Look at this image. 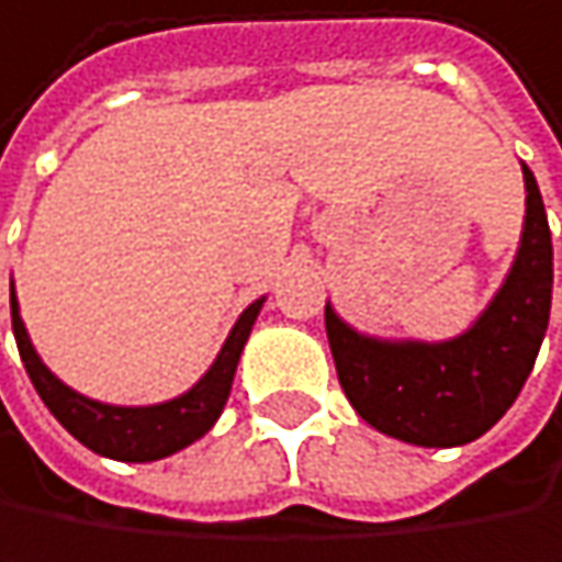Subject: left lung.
Returning <instances> with one entry per match:
<instances>
[{"mask_svg":"<svg viewBox=\"0 0 562 562\" xmlns=\"http://www.w3.org/2000/svg\"><path fill=\"white\" fill-rule=\"evenodd\" d=\"M527 222L517 261L484 317L448 344H380L324 307L337 380L383 435L451 448L474 441L520 396L540 353L553 297V241L533 172L524 166Z\"/></svg>","mask_w":562,"mask_h":562,"instance_id":"obj_1","label":"left lung"}]
</instances>
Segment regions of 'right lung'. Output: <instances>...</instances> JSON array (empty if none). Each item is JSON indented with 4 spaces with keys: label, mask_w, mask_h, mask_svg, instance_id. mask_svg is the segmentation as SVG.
Instances as JSON below:
<instances>
[{
    "label": "right lung",
    "mask_w": 562,
    "mask_h": 562,
    "mask_svg": "<svg viewBox=\"0 0 562 562\" xmlns=\"http://www.w3.org/2000/svg\"><path fill=\"white\" fill-rule=\"evenodd\" d=\"M258 311H261V301H255L238 317L218 360L186 396L162 403V406H146V409L101 406L94 400L78 396L65 383H58L29 344L15 294H12V334H15L19 357L25 363V373H29L35 393L52 409V416L61 422L81 445H88L98 454L117 458V461H156V458H166V454L192 445L195 438H202L212 428V422L218 419V413L228 400V390H232V376H235L241 347L251 334Z\"/></svg>",
    "instance_id": "right-lung-1"
}]
</instances>
